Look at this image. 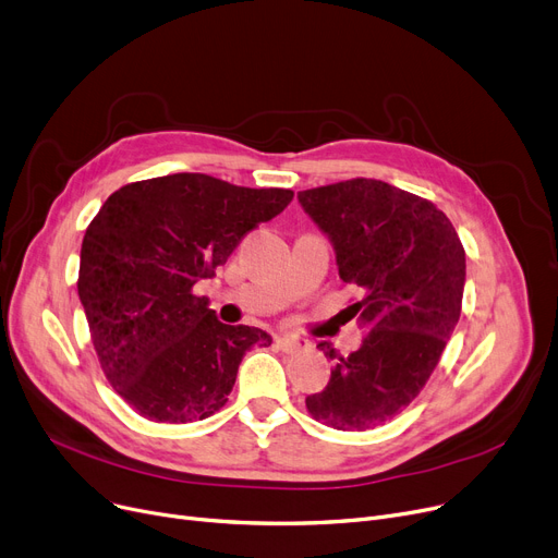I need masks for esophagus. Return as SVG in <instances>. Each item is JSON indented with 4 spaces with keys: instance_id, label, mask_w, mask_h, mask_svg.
Segmentation results:
<instances>
[{
    "instance_id": "1",
    "label": "esophagus",
    "mask_w": 558,
    "mask_h": 558,
    "mask_svg": "<svg viewBox=\"0 0 558 558\" xmlns=\"http://www.w3.org/2000/svg\"><path fill=\"white\" fill-rule=\"evenodd\" d=\"M276 345L282 350V353H287V355H301V353H305V350H310L307 339L289 337V335L276 337Z\"/></svg>"
}]
</instances>
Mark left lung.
Here are the masks:
<instances>
[{"mask_svg": "<svg viewBox=\"0 0 558 558\" xmlns=\"http://www.w3.org/2000/svg\"><path fill=\"white\" fill-rule=\"evenodd\" d=\"M303 210L337 253L350 305L366 326L362 345L337 360L324 391L305 398L314 421L343 432L385 425L427 385L461 314L465 251L450 219L427 198L375 179L299 192Z\"/></svg>", "mask_w": 558, "mask_h": 558, "instance_id": "1", "label": "left lung"}]
</instances>
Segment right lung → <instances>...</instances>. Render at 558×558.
I'll return each instance as SVG.
<instances>
[{"instance_id":"1","label":"right lung","mask_w":558,"mask_h":558,"mask_svg":"<svg viewBox=\"0 0 558 558\" xmlns=\"http://www.w3.org/2000/svg\"><path fill=\"white\" fill-rule=\"evenodd\" d=\"M291 198V190L171 173L129 183L101 205L85 230L76 287L104 375L140 416H213L246 350L271 345L259 328L221 324L192 289Z\"/></svg>"}]
</instances>
